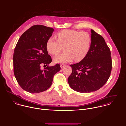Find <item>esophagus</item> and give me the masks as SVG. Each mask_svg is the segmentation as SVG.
Masks as SVG:
<instances>
[{"instance_id":"1","label":"esophagus","mask_w":126,"mask_h":126,"mask_svg":"<svg viewBox=\"0 0 126 126\" xmlns=\"http://www.w3.org/2000/svg\"><path fill=\"white\" fill-rule=\"evenodd\" d=\"M65 66V64H60V67H61V68H63L64 66Z\"/></svg>"}]
</instances>
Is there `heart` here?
Instances as JSON below:
<instances>
[{"instance_id": "obj_1", "label": "heart", "mask_w": 126, "mask_h": 126, "mask_svg": "<svg viewBox=\"0 0 126 126\" xmlns=\"http://www.w3.org/2000/svg\"><path fill=\"white\" fill-rule=\"evenodd\" d=\"M92 38L86 32L65 30L57 34V39L50 37L46 43L47 51L52 55H57L64 47L65 52L54 58L56 63L80 62L83 60L90 51Z\"/></svg>"}]
</instances>
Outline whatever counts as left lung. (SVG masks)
Masks as SVG:
<instances>
[{
    "instance_id": "8db88e82",
    "label": "left lung",
    "mask_w": 126,
    "mask_h": 126,
    "mask_svg": "<svg viewBox=\"0 0 126 126\" xmlns=\"http://www.w3.org/2000/svg\"><path fill=\"white\" fill-rule=\"evenodd\" d=\"M92 45L85 58L70 65L72 72L68 78L70 87L80 93H90L101 88L107 81L112 69L110 51L105 40L91 30Z\"/></svg>"
}]
</instances>
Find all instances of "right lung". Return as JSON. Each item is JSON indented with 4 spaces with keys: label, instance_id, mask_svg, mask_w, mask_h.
Segmentation results:
<instances>
[{
    "label": "right lung",
    "instance_id": "right-lung-1",
    "mask_svg": "<svg viewBox=\"0 0 126 126\" xmlns=\"http://www.w3.org/2000/svg\"><path fill=\"white\" fill-rule=\"evenodd\" d=\"M53 31V28L43 25L33 26L21 36L15 48V76L21 87L31 93L48 89L55 74L61 69L59 64L48 66L52 60L47 50L46 43ZM41 64L47 66L41 70Z\"/></svg>",
    "mask_w": 126,
    "mask_h": 126
}]
</instances>
